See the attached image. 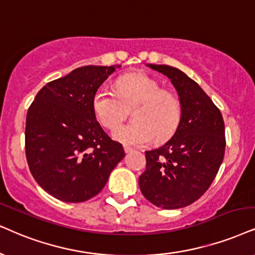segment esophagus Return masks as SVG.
<instances>
[{"label": "esophagus", "instance_id": "esophagus-1", "mask_svg": "<svg viewBox=\"0 0 255 255\" xmlns=\"http://www.w3.org/2000/svg\"><path fill=\"white\" fill-rule=\"evenodd\" d=\"M124 149H125L126 153H130V151H133V148L128 147V146H124Z\"/></svg>", "mask_w": 255, "mask_h": 255}]
</instances>
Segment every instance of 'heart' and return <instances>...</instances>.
I'll return each mask as SVG.
<instances>
[{"instance_id":"b5f03b06","label":"heart","mask_w":255,"mask_h":255,"mask_svg":"<svg viewBox=\"0 0 255 255\" xmlns=\"http://www.w3.org/2000/svg\"><path fill=\"white\" fill-rule=\"evenodd\" d=\"M93 112L102 127L113 130L124 120L127 109L138 106L133 120L114 130L113 137L126 146H141L155 138L166 141L175 133L181 120V102L172 90L162 89L144 73H130L117 81V93L100 88L93 98Z\"/></svg>"}]
</instances>
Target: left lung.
I'll list each match as a JSON object with an SVG mask.
<instances>
[{
    "label": "left lung",
    "instance_id": "left-lung-1",
    "mask_svg": "<svg viewBox=\"0 0 255 255\" xmlns=\"http://www.w3.org/2000/svg\"><path fill=\"white\" fill-rule=\"evenodd\" d=\"M166 75L181 102V120L162 146L146 151V170L138 178L144 198L163 209L193 204L213 182L222 160L225 124L220 111L198 83L182 70L147 64Z\"/></svg>",
    "mask_w": 255,
    "mask_h": 255
}]
</instances>
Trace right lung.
Here are the masks:
<instances>
[{"label":"right lung","mask_w":255,"mask_h":255,"mask_svg":"<svg viewBox=\"0 0 255 255\" xmlns=\"http://www.w3.org/2000/svg\"><path fill=\"white\" fill-rule=\"evenodd\" d=\"M121 66H85L48 82L27 113L25 155L34 179L54 198L83 202L101 192L125 157L93 112V98Z\"/></svg>","instance_id":"1"}]
</instances>
